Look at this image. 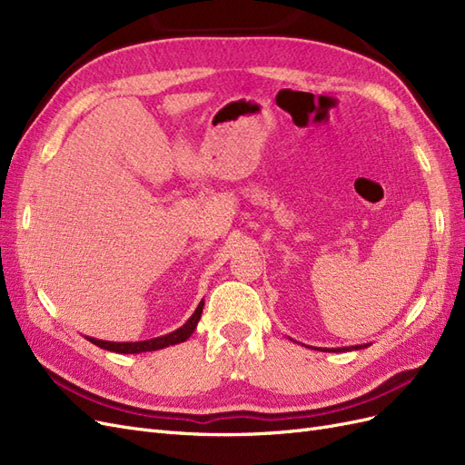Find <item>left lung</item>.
<instances>
[{"label":"left lung","mask_w":465,"mask_h":465,"mask_svg":"<svg viewBox=\"0 0 465 465\" xmlns=\"http://www.w3.org/2000/svg\"><path fill=\"white\" fill-rule=\"evenodd\" d=\"M371 343H362V345H351V347H333V349H326V347H318V351H326V353H345V351H357V349H364L369 347ZM314 349V347H312Z\"/></svg>","instance_id":"left-lung-1"}]
</instances>
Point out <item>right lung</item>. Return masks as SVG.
I'll list each match as a JSON object with an SVG mask.
<instances>
[{
    "label": "right lung",
    "mask_w": 465,
    "mask_h": 465,
    "mask_svg": "<svg viewBox=\"0 0 465 465\" xmlns=\"http://www.w3.org/2000/svg\"><path fill=\"white\" fill-rule=\"evenodd\" d=\"M202 312H203V301L198 304V308H195V312L188 318V322L184 323V326L171 331V333H166V335L153 337V340H145V341L116 343V341L96 340V337H89V335H87V340L91 343H94L96 347L112 351V353H122V355H135V353H147V351H159V349H164V347H171V345L186 341L188 337L193 333V330L198 328V322L202 318Z\"/></svg>",
    "instance_id": "right-lung-1"
}]
</instances>
